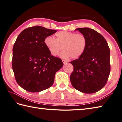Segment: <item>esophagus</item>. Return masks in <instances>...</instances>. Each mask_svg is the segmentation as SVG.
Masks as SVG:
<instances>
[{
  "mask_svg": "<svg viewBox=\"0 0 122 122\" xmlns=\"http://www.w3.org/2000/svg\"><path fill=\"white\" fill-rule=\"evenodd\" d=\"M62 62H63V63L64 64H66V63H68V61L65 60H62Z\"/></svg>",
  "mask_w": 122,
  "mask_h": 122,
  "instance_id": "esophagus-1",
  "label": "esophagus"
}]
</instances>
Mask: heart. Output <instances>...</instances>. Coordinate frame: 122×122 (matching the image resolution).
<instances>
[{
    "instance_id": "b5f03b06",
    "label": "heart",
    "mask_w": 122,
    "mask_h": 122,
    "mask_svg": "<svg viewBox=\"0 0 122 122\" xmlns=\"http://www.w3.org/2000/svg\"><path fill=\"white\" fill-rule=\"evenodd\" d=\"M56 39L51 36L45 38L44 43L50 53L56 56L59 54L62 58L78 59L84 53L86 48L87 41L86 37L81 33H75L62 30L56 33Z\"/></svg>"
}]
</instances>
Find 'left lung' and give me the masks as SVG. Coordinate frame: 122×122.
Masks as SVG:
<instances>
[{
	"label": "left lung",
	"instance_id": "8db88e82",
	"mask_svg": "<svg viewBox=\"0 0 122 122\" xmlns=\"http://www.w3.org/2000/svg\"><path fill=\"white\" fill-rule=\"evenodd\" d=\"M76 30L85 35L87 44L84 53L70 62L73 71L70 76L72 86L80 92L92 94L106 84L111 71L110 50L105 39L90 28Z\"/></svg>",
	"mask_w": 122,
	"mask_h": 122
}]
</instances>
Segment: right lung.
<instances>
[{
	"instance_id": "obj_1",
	"label": "right lung",
	"mask_w": 122,
	"mask_h": 122,
	"mask_svg": "<svg viewBox=\"0 0 122 122\" xmlns=\"http://www.w3.org/2000/svg\"><path fill=\"white\" fill-rule=\"evenodd\" d=\"M56 31L35 26L23 30L17 38L12 68L16 82L26 91L40 92L50 88L62 67L61 59L52 56L44 43L45 37Z\"/></svg>"
}]
</instances>
